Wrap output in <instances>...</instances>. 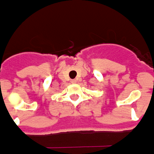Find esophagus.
<instances>
[{
  "mask_svg": "<svg viewBox=\"0 0 154 154\" xmlns=\"http://www.w3.org/2000/svg\"><path fill=\"white\" fill-rule=\"evenodd\" d=\"M77 82L76 80H72V82Z\"/></svg>",
  "mask_w": 154,
  "mask_h": 154,
  "instance_id": "1",
  "label": "esophagus"
}]
</instances>
